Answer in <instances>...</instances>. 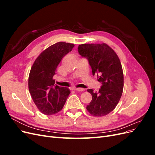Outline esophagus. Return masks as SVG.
<instances>
[{
    "instance_id": "34e87169",
    "label": "esophagus",
    "mask_w": 155,
    "mask_h": 155,
    "mask_svg": "<svg viewBox=\"0 0 155 155\" xmlns=\"http://www.w3.org/2000/svg\"><path fill=\"white\" fill-rule=\"evenodd\" d=\"M74 90L76 91H78V92H82L83 91H85V89L82 88H75Z\"/></svg>"
}]
</instances>
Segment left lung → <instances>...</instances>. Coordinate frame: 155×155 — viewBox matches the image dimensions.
I'll use <instances>...</instances> for the list:
<instances>
[{
	"label": "left lung",
	"instance_id": "obj_1",
	"mask_svg": "<svg viewBox=\"0 0 155 155\" xmlns=\"http://www.w3.org/2000/svg\"><path fill=\"white\" fill-rule=\"evenodd\" d=\"M78 51L87 58L92 75L97 74V81L102 84L98 92L87 90L92 99L87 110L94 116L107 115L115 109L122 95L124 73L120 60L114 50L105 43L81 44Z\"/></svg>",
	"mask_w": 155,
	"mask_h": 155
}]
</instances>
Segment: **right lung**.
I'll use <instances>...</instances> for the list:
<instances>
[{"label": "right lung", "instance_id": "right-lung-1", "mask_svg": "<svg viewBox=\"0 0 155 155\" xmlns=\"http://www.w3.org/2000/svg\"><path fill=\"white\" fill-rule=\"evenodd\" d=\"M74 45L58 42L42 51L31 68L28 88L34 104L42 113L51 115L63 109L70 94L68 88L55 85L53 77L64 56Z\"/></svg>", "mask_w": 155, "mask_h": 155}]
</instances>
